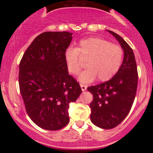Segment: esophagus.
<instances>
[{
    "instance_id": "obj_1",
    "label": "esophagus",
    "mask_w": 153,
    "mask_h": 153,
    "mask_svg": "<svg viewBox=\"0 0 153 153\" xmlns=\"http://www.w3.org/2000/svg\"><path fill=\"white\" fill-rule=\"evenodd\" d=\"M80 86H81V90H82V91H85L86 89V88H87V86H86V85H84V84H80Z\"/></svg>"
}]
</instances>
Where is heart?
<instances>
[{"label": "heart", "mask_w": 153, "mask_h": 153, "mask_svg": "<svg viewBox=\"0 0 153 153\" xmlns=\"http://www.w3.org/2000/svg\"><path fill=\"white\" fill-rule=\"evenodd\" d=\"M64 58L68 71L72 75L81 71L83 67L81 60L86 61L87 69L78 76L81 82H92L96 78L99 81H106L119 70L124 50L121 46L95 37L82 40L76 49H67Z\"/></svg>", "instance_id": "1"}]
</instances>
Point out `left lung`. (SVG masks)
<instances>
[{"instance_id": "left-lung-1", "label": "left lung", "mask_w": 153, "mask_h": 153, "mask_svg": "<svg viewBox=\"0 0 153 153\" xmlns=\"http://www.w3.org/2000/svg\"><path fill=\"white\" fill-rule=\"evenodd\" d=\"M121 44L124 60L115 76L109 81L89 86L93 95L90 103V119L102 129H112L121 124L130 111L138 86V70L132 48L120 35L108 30Z\"/></svg>"}]
</instances>
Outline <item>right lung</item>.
<instances>
[{
    "label": "right lung",
    "mask_w": 153,
    "mask_h": 153,
    "mask_svg": "<svg viewBox=\"0 0 153 153\" xmlns=\"http://www.w3.org/2000/svg\"><path fill=\"white\" fill-rule=\"evenodd\" d=\"M69 32H46L34 39L19 65V87L32 121L47 130H58L69 121V104L81 93L69 75L64 54L72 39Z\"/></svg>",
    "instance_id": "right-lung-1"
}]
</instances>
